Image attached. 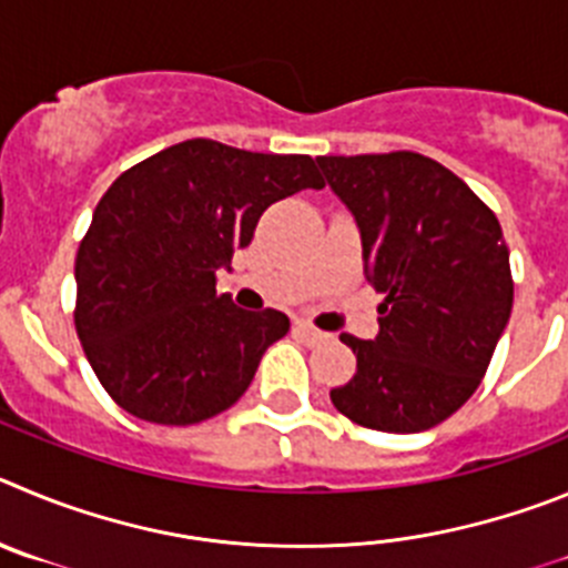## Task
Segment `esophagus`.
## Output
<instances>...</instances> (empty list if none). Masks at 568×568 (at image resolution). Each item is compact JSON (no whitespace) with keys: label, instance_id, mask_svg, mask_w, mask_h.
Listing matches in <instances>:
<instances>
[{"label":"esophagus","instance_id":"1","mask_svg":"<svg viewBox=\"0 0 568 568\" xmlns=\"http://www.w3.org/2000/svg\"><path fill=\"white\" fill-rule=\"evenodd\" d=\"M294 334L303 342H308V345H320L322 339H328V334L316 331L314 325H308V322H294Z\"/></svg>","mask_w":568,"mask_h":568}]
</instances>
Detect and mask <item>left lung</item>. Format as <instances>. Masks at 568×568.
<instances>
[{"label":"left lung","instance_id":"left-lung-1","mask_svg":"<svg viewBox=\"0 0 568 568\" xmlns=\"http://www.w3.org/2000/svg\"><path fill=\"white\" fill-rule=\"evenodd\" d=\"M316 163L354 214L365 277L385 294L376 339L342 334L356 373L331 402L371 430H430L481 385L513 314L498 217L462 178L418 152Z\"/></svg>","mask_w":568,"mask_h":568}]
</instances>
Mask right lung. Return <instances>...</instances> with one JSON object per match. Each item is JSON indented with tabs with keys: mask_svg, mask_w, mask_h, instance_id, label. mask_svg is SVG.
Segmentation results:
<instances>
[{
	"mask_svg": "<svg viewBox=\"0 0 568 568\" xmlns=\"http://www.w3.org/2000/svg\"><path fill=\"white\" fill-rule=\"evenodd\" d=\"M322 186L311 155L192 138L106 189L75 254V331L115 405L183 427L246 393L291 322L237 308L217 294V272H232L272 203Z\"/></svg>",
	"mask_w": 568,
	"mask_h": 568,
	"instance_id": "add662e5",
	"label": "right lung"
}]
</instances>
